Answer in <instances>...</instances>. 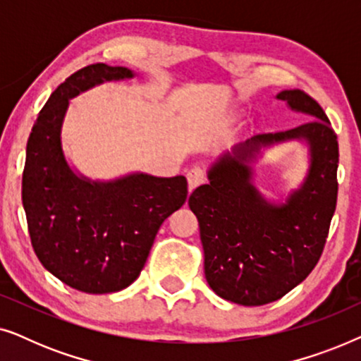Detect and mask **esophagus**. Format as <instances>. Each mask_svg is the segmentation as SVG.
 <instances>
[{
	"label": "esophagus",
	"instance_id": "1",
	"mask_svg": "<svg viewBox=\"0 0 361 361\" xmlns=\"http://www.w3.org/2000/svg\"><path fill=\"white\" fill-rule=\"evenodd\" d=\"M187 182H189V189L190 190L195 189V187H199L200 184H204V182H205V171L199 166H194L189 172H187Z\"/></svg>",
	"mask_w": 361,
	"mask_h": 361
}]
</instances>
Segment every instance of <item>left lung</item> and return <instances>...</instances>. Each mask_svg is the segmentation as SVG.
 <instances>
[{
    "instance_id": "obj_1",
    "label": "left lung",
    "mask_w": 361,
    "mask_h": 361,
    "mask_svg": "<svg viewBox=\"0 0 361 361\" xmlns=\"http://www.w3.org/2000/svg\"><path fill=\"white\" fill-rule=\"evenodd\" d=\"M276 98L312 120L235 145L210 166L209 184L189 197L200 226L207 283L220 298L241 305L273 302L307 278L337 205L338 142L327 115L298 88ZM289 140L308 146V174L284 202H271L252 184V162L263 149Z\"/></svg>"
}]
</instances>
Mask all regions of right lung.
<instances>
[{"instance_id": "right-lung-1", "label": "right lung", "mask_w": 361, "mask_h": 361, "mask_svg": "<svg viewBox=\"0 0 361 361\" xmlns=\"http://www.w3.org/2000/svg\"><path fill=\"white\" fill-rule=\"evenodd\" d=\"M126 67L92 63L56 88L34 123L23 174V205L39 261L71 288L118 293L135 283L156 233L187 199L184 176L131 172L92 180L68 164L62 125L73 97L105 82L126 80Z\"/></svg>"}]
</instances>
